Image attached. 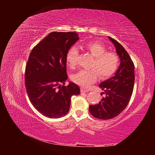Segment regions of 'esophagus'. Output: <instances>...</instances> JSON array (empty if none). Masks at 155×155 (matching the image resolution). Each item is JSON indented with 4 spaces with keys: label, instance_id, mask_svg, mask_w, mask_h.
Listing matches in <instances>:
<instances>
[{
    "label": "esophagus",
    "instance_id": "esophagus-1",
    "mask_svg": "<svg viewBox=\"0 0 155 155\" xmlns=\"http://www.w3.org/2000/svg\"><path fill=\"white\" fill-rule=\"evenodd\" d=\"M81 92H88V91L85 90V89H83V88H81Z\"/></svg>",
    "mask_w": 155,
    "mask_h": 155
}]
</instances>
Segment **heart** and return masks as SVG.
Segmentation results:
<instances>
[{"label":"heart","instance_id":"heart-1","mask_svg":"<svg viewBox=\"0 0 155 155\" xmlns=\"http://www.w3.org/2000/svg\"><path fill=\"white\" fill-rule=\"evenodd\" d=\"M85 48L94 57L90 70H81L74 74L72 79L77 85L83 88H87L94 83L98 77L106 79L113 75L119 66L118 56L114 52L106 51L105 46L99 42H91ZM78 49L72 46L67 54V63L70 68H74L77 64Z\"/></svg>","mask_w":155,"mask_h":155}]
</instances>
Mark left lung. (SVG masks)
<instances>
[{"label": "left lung", "mask_w": 155, "mask_h": 155, "mask_svg": "<svg viewBox=\"0 0 155 155\" xmlns=\"http://www.w3.org/2000/svg\"><path fill=\"white\" fill-rule=\"evenodd\" d=\"M109 39L115 46L120 64L114 76L99 85L105 96L98 104L89 106L91 114L101 120L115 118L125 109L132 96L134 84V66L129 55L118 41L110 37Z\"/></svg>", "instance_id": "1"}]
</instances>
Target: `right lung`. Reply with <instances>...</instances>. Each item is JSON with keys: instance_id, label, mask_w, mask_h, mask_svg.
Listing matches in <instances>:
<instances>
[{"instance_id": "obj_1", "label": "right lung", "mask_w": 155, "mask_h": 155, "mask_svg": "<svg viewBox=\"0 0 155 155\" xmlns=\"http://www.w3.org/2000/svg\"><path fill=\"white\" fill-rule=\"evenodd\" d=\"M76 32H51L32 49L25 71L28 96L35 109L45 116L58 118L67 114L71 97L80 94L78 85L69 82L67 54L79 40Z\"/></svg>"}]
</instances>
